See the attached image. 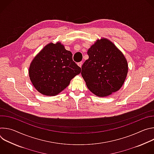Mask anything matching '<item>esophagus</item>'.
<instances>
[{
    "instance_id": "esophagus-1",
    "label": "esophagus",
    "mask_w": 154,
    "mask_h": 154,
    "mask_svg": "<svg viewBox=\"0 0 154 154\" xmlns=\"http://www.w3.org/2000/svg\"><path fill=\"white\" fill-rule=\"evenodd\" d=\"M77 64H78V66H79V67H80V68H81V67H82V61H81V62H79V63H77Z\"/></svg>"
}]
</instances>
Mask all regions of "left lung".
Returning <instances> with one entry per match:
<instances>
[{
	"label": "left lung",
	"mask_w": 154,
	"mask_h": 154,
	"mask_svg": "<svg viewBox=\"0 0 154 154\" xmlns=\"http://www.w3.org/2000/svg\"><path fill=\"white\" fill-rule=\"evenodd\" d=\"M88 59L82 67V76L88 88L98 97H106L123 85L128 63L122 52L110 40L98 39L87 52Z\"/></svg>",
	"instance_id": "1"
}]
</instances>
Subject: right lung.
<instances>
[{
	"instance_id": "1",
	"label": "right lung",
	"mask_w": 154,
	"mask_h": 154,
	"mask_svg": "<svg viewBox=\"0 0 154 154\" xmlns=\"http://www.w3.org/2000/svg\"><path fill=\"white\" fill-rule=\"evenodd\" d=\"M81 72L72 60L71 52L58 41L46 45L32 61L29 74L35 88L41 94L54 96L64 90Z\"/></svg>"
}]
</instances>
